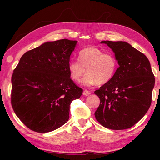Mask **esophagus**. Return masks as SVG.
<instances>
[{
  "mask_svg": "<svg viewBox=\"0 0 160 160\" xmlns=\"http://www.w3.org/2000/svg\"><path fill=\"white\" fill-rule=\"evenodd\" d=\"M82 94H83V95H85V96H88V95H90V92L85 90L83 91Z\"/></svg>",
  "mask_w": 160,
  "mask_h": 160,
  "instance_id": "34e87169",
  "label": "esophagus"
}]
</instances>
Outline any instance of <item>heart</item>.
<instances>
[{"label":"heart","instance_id":"heart-1","mask_svg":"<svg viewBox=\"0 0 160 160\" xmlns=\"http://www.w3.org/2000/svg\"><path fill=\"white\" fill-rule=\"evenodd\" d=\"M79 61L70 60L68 64L70 76L72 80L87 86L105 85L113 79L118 68V60L111 52H104L101 48L90 47L83 48L78 54Z\"/></svg>","mask_w":160,"mask_h":160}]
</instances>
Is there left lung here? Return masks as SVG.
Here are the masks:
<instances>
[{
    "instance_id": "8db88e82",
    "label": "left lung",
    "mask_w": 160,
    "mask_h": 160,
    "mask_svg": "<svg viewBox=\"0 0 160 160\" xmlns=\"http://www.w3.org/2000/svg\"><path fill=\"white\" fill-rule=\"evenodd\" d=\"M115 53L119 67L109 83L94 91L100 104L94 113L105 128L124 130L138 122L150 108L155 75L145 54L125 42L102 41Z\"/></svg>"
}]
</instances>
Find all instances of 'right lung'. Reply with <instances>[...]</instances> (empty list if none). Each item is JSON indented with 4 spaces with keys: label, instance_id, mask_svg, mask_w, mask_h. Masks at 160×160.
<instances>
[{
    "label": "right lung",
    "instance_id": "right-lung-1",
    "mask_svg": "<svg viewBox=\"0 0 160 160\" xmlns=\"http://www.w3.org/2000/svg\"><path fill=\"white\" fill-rule=\"evenodd\" d=\"M77 41L48 42L27 51L12 75L11 104L32 131L47 132L69 118L70 105L82 89L70 78L68 64Z\"/></svg>",
    "mask_w": 160,
    "mask_h": 160
}]
</instances>
